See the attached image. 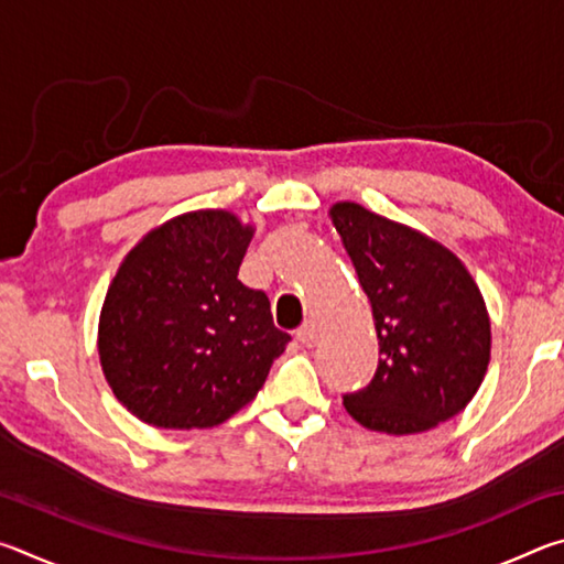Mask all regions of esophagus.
I'll use <instances>...</instances> for the list:
<instances>
[{
    "mask_svg": "<svg viewBox=\"0 0 564 564\" xmlns=\"http://www.w3.org/2000/svg\"><path fill=\"white\" fill-rule=\"evenodd\" d=\"M295 338H299L303 346H316L318 343V338H321V333H318V326L313 321H308V323H303V326L299 328V333H295Z\"/></svg>",
    "mask_w": 564,
    "mask_h": 564,
    "instance_id": "esophagus-1",
    "label": "esophagus"
}]
</instances>
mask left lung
<instances>
[{"label":"left lung","instance_id":"left-lung-1","mask_svg":"<svg viewBox=\"0 0 564 564\" xmlns=\"http://www.w3.org/2000/svg\"><path fill=\"white\" fill-rule=\"evenodd\" d=\"M328 216L373 308L380 352L373 380L343 405L368 431H433L465 410L488 373L482 293L435 238L352 202L333 204Z\"/></svg>","mask_w":564,"mask_h":564}]
</instances>
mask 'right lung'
<instances>
[{
  "mask_svg": "<svg viewBox=\"0 0 564 564\" xmlns=\"http://www.w3.org/2000/svg\"><path fill=\"white\" fill-rule=\"evenodd\" d=\"M256 228L226 208L169 218L123 256L99 316V360L144 423L194 431L259 395L289 333L238 269Z\"/></svg>",
  "mask_w": 564,
  "mask_h": 564,
  "instance_id": "1",
  "label": "right lung"
}]
</instances>
